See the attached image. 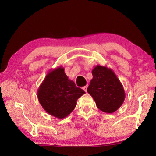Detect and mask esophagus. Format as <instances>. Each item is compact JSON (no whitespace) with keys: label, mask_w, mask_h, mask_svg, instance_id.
Wrapping results in <instances>:
<instances>
[{"label":"esophagus","mask_w":156,"mask_h":156,"mask_svg":"<svg viewBox=\"0 0 156 156\" xmlns=\"http://www.w3.org/2000/svg\"><path fill=\"white\" fill-rule=\"evenodd\" d=\"M87 87H88L87 85H86V86H84V87H83V89L85 92H87Z\"/></svg>","instance_id":"34e87169"}]
</instances>
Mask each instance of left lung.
Masks as SVG:
<instances>
[{"instance_id": "left-lung-1", "label": "left lung", "mask_w": 156, "mask_h": 156, "mask_svg": "<svg viewBox=\"0 0 156 156\" xmlns=\"http://www.w3.org/2000/svg\"><path fill=\"white\" fill-rule=\"evenodd\" d=\"M93 78L87 92L102 112L112 113L121 107L125 98L123 86L112 69L98 65L92 70Z\"/></svg>"}]
</instances>
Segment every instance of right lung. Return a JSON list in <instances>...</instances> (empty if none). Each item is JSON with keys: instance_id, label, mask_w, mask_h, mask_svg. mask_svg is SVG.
<instances>
[{"instance_id": "right-lung-1", "label": "right lung", "mask_w": 156, "mask_h": 156, "mask_svg": "<svg viewBox=\"0 0 156 156\" xmlns=\"http://www.w3.org/2000/svg\"><path fill=\"white\" fill-rule=\"evenodd\" d=\"M84 94L68 78L61 66L49 71L37 91L38 101L43 109L60 119L73 112L77 100Z\"/></svg>"}]
</instances>
